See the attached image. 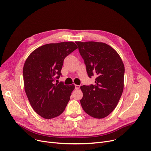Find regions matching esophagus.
I'll return each mask as SVG.
<instances>
[{
    "label": "esophagus",
    "instance_id": "1",
    "mask_svg": "<svg viewBox=\"0 0 151 151\" xmlns=\"http://www.w3.org/2000/svg\"><path fill=\"white\" fill-rule=\"evenodd\" d=\"M80 88V85H77V84H75V89H79Z\"/></svg>",
    "mask_w": 151,
    "mask_h": 151
}]
</instances>
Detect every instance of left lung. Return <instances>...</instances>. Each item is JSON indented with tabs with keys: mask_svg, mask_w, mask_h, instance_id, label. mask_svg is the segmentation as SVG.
Instances as JSON below:
<instances>
[{
	"mask_svg": "<svg viewBox=\"0 0 151 151\" xmlns=\"http://www.w3.org/2000/svg\"><path fill=\"white\" fill-rule=\"evenodd\" d=\"M86 65L89 77L96 76V85L81 86L80 100L84 111L102 119L116 108L122 94L125 68L120 55L111 46L102 42H76Z\"/></svg>",
	"mask_w": 151,
	"mask_h": 151,
	"instance_id": "8db88e82",
	"label": "left lung"
}]
</instances>
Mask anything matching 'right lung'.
<instances>
[{
	"mask_svg": "<svg viewBox=\"0 0 151 151\" xmlns=\"http://www.w3.org/2000/svg\"><path fill=\"white\" fill-rule=\"evenodd\" d=\"M78 48L73 42L50 43L32 52L23 67L24 90L31 106L44 119L60 115L67 105L75 85L54 83L61 75L63 60Z\"/></svg>",
	"mask_w": 151,
	"mask_h": 151,
	"instance_id": "right-lung-1",
	"label": "right lung"
}]
</instances>
